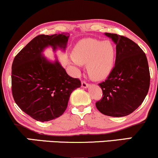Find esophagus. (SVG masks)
<instances>
[{"label":"esophagus","instance_id":"obj_1","mask_svg":"<svg viewBox=\"0 0 158 158\" xmlns=\"http://www.w3.org/2000/svg\"><path fill=\"white\" fill-rule=\"evenodd\" d=\"M89 86H90V84L89 83L87 82V81H81V87H82V88H88Z\"/></svg>","mask_w":158,"mask_h":158}]
</instances>
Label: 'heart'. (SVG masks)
Wrapping results in <instances>:
<instances>
[{
	"label": "heart",
	"mask_w": 158,
	"mask_h": 158,
	"mask_svg": "<svg viewBox=\"0 0 158 158\" xmlns=\"http://www.w3.org/2000/svg\"><path fill=\"white\" fill-rule=\"evenodd\" d=\"M70 62L78 68L81 64H87L89 76L96 80L105 79L114 67L115 50L110 41L85 39L76 44Z\"/></svg>",
	"instance_id": "obj_1"
}]
</instances>
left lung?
Here are the masks:
<instances>
[{
	"instance_id": "left-lung-1",
	"label": "left lung",
	"mask_w": 158,
	"mask_h": 158,
	"mask_svg": "<svg viewBox=\"0 0 158 158\" xmlns=\"http://www.w3.org/2000/svg\"><path fill=\"white\" fill-rule=\"evenodd\" d=\"M105 35L116 44L115 65L107 79L99 85L102 97L96 102L101 113L110 117H125L142 104L150 85L147 58L128 38L114 33Z\"/></svg>"
}]
</instances>
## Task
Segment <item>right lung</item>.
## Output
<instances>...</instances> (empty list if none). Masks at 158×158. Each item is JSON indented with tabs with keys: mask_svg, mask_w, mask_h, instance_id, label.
<instances>
[{
	"mask_svg": "<svg viewBox=\"0 0 158 158\" xmlns=\"http://www.w3.org/2000/svg\"><path fill=\"white\" fill-rule=\"evenodd\" d=\"M68 34L39 35L20 51L12 65V93L14 100L24 113L45 122L59 117L68 107L70 94L81 87L56 59L49 61L41 52L51 46L64 50Z\"/></svg>",
	"mask_w": 158,
	"mask_h": 158,
	"instance_id": "obj_1",
	"label": "right lung"
}]
</instances>
